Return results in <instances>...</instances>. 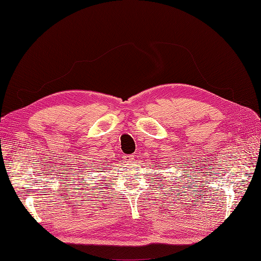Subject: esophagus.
<instances>
[{
	"mask_svg": "<svg viewBox=\"0 0 261 261\" xmlns=\"http://www.w3.org/2000/svg\"><path fill=\"white\" fill-rule=\"evenodd\" d=\"M123 158H124V160H126V162H132V160L135 159L134 154H125Z\"/></svg>",
	"mask_w": 261,
	"mask_h": 261,
	"instance_id": "34e87169",
	"label": "esophagus"
}]
</instances>
